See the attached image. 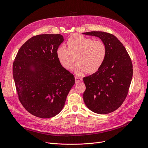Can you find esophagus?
<instances>
[{
	"mask_svg": "<svg viewBox=\"0 0 148 148\" xmlns=\"http://www.w3.org/2000/svg\"><path fill=\"white\" fill-rule=\"evenodd\" d=\"M75 83H77L79 82H81L83 80V79L82 78H80V77H75Z\"/></svg>",
	"mask_w": 148,
	"mask_h": 148,
	"instance_id": "obj_1",
	"label": "esophagus"
}]
</instances>
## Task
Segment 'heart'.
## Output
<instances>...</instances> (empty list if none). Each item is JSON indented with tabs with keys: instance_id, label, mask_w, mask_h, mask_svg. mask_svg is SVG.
I'll use <instances>...</instances> for the list:
<instances>
[{
	"instance_id": "obj_1",
	"label": "heart",
	"mask_w": 148,
	"mask_h": 148,
	"mask_svg": "<svg viewBox=\"0 0 148 148\" xmlns=\"http://www.w3.org/2000/svg\"><path fill=\"white\" fill-rule=\"evenodd\" d=\"M67 47L60 45L56 50L58 60L66 69L71 68L75 56L77 62L74 71L78 75L84 73H94L101 66L106 56V47L100 40H93L80 34L70 36Z\"/></svg>"
}]
</instances>
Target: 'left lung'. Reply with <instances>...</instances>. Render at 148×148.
Segmentation results:
<instances>
[{
  "instance_id": "obj_1",
  "label": "left lung",
  "mask_w": 148,
  "mask_h": 148,
  "mask_svg": "<svg viewBox=\"0 0 148 148\" xmlns=\"http://www.w3.org/2000/svg\"><path fill=\"white\" fill-rule=\"evenodd\" d=\"M83 34L98 37L106 47L101 66L83 78L86 86L84 102L93 112L110 113L118 109L127 96L133 73L131 58L125 47L113 35L101 31Z\"/></svg>"
}]
</instances>
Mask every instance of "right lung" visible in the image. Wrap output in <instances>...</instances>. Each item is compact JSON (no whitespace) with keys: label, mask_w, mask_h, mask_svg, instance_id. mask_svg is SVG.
Listing matches in <instances>:
<instances>
[{"label":"right lung","mask_w":148,"mask_h":148,"mask_svg":"<svg viewBox=\"0 0 148 148\" xmlns=\"http://www.w3.org/2000/svg\"><path fill=\"white\" fill-rule=\"evenodd\" d=\"M64 38L42 34L30 38L19 49L13 63L18 99L25 109L41 118L57 115L63 108L75 79L62 66L56 50Z\"/></svg>","instance_id":"right-lung-1"}]
</instances>
